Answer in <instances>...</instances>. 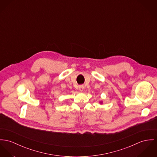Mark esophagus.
Returning a JSON list of instances; mask_svg holds the SVG:
<instances>
[{
  "label": "esophagus",
  "instance_id": "34e87169",
  "mask_svg": "<svg viewBox=\"0 0 157 157\" xmlns=\"http://www.w3.org/2000/svg\"><path fill=\"white\" fill-rule=\"evenodd\" d=\"M83 90H84V86H83V85H79V90L80 91H82Z\"/></svg>",
  "mask_w": 157,
  "mask_h": 157
}]
</instances>
